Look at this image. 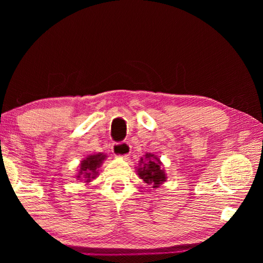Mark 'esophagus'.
I'll return each mask as SVG.
<instances>
[{
	"mask_svg": "<svg viewBox=\"0 0 263 263\" xmlns=\"http://www.w3.org/2000/svg\"><path fill=\"white\" fill-rule=\"evenodd\" d=\"M112 153L117 158H127L131 152V146L128 142H121V144L112 145Z\"/></svg>",
	"mask_w": 263,
	"mask_h": 263,
	"instance_id": "1",
	"label": "esophagus"
}]
</instances>
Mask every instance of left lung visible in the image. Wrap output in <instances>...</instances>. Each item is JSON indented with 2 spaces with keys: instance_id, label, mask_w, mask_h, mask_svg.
<instances>
[{
  "instance_id": "obj_1",
  "label": "left lung",
  "mask_w": 263,
  "mask_h": 263,
  "mask_svg": "<svg viewBox=\"0 0 263 263\" xmlns=\"http://www.w3.org/2000/svg\"><path fill=\"white\" fill-rule=\"evenodd\" d=\"M136 171L140 179L153 189L159 188L167 181V174L162 167V162L160 161L159 157L152 153H146L144 158H140L139 166Z\"/></svg>"
}]
</instances>
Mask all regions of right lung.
<instances>
[{"label": "right lung", "mask_w": 263, "mask_h": 263, "mask_svg": "<svg viewBox=\"0 0 263 263\" xmlns=\"http://www.w3.org/2000/svg\"><path fill=\"white\" fill-rule=\"evenodd\" d=\"M106 159V154L104 153H97L88 155L87 158H84L79 166V172L77 174V179L84 181V183L88 184L89 182L95 180L97 175H99L100 168L103 163L104 160Z\"/></svg>", "instance_id": "obj_1"}]
</instances>
